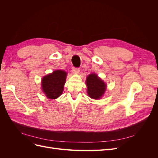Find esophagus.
Wrapping results in <instances>:
<instances>
[{
  "instance_id": "1",
  "label": "esophagus",
  "mask_w": 158,
  "mask_h": 158,
  "mask_svg": "<svg viewBox=\"0 0 158 158\" xmlns=\"http://www.w3.org/2000/svg\"><path fill=\"white\" fill-rule=\"evenodd\" d=\"M72 70H73V73H74V74H78L80 73V69L78 68L73 67V69H72Z\"/></svg>"
}]
</instances>
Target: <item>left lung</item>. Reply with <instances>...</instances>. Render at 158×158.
Returning <instances> with one entry per match:
<instances>
[{"label": "left lung", "mask_w": 158, "mask_h": 158, "mask_svg": "<svg viewBox=\"0 0 158 158\" xmlns=\"http://www.w3.org/2000/svg\"><path fill=\"white\" fill-rule=\"evenodd\" d=\"M86 85L88 95L91 98L95 99L101 98L106 88V84L95 74H91L88 76Z\"/></svg>", "instance_id": "obj_1"}]
</instances>
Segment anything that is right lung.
Returning <instances> with one entry per match:
<instances>
[{"label":"right lung","instance_id":"add662e5","mask_svg":"<svg viewBox=\"0 0 158 158\" xmlns=\"http://www.w3.org/2000/svg\"><path fill=\"white\" fill-rule=\"evenodd\" d=\"M66 75L67 74L63 70H55L43 78L42 89L47 98L54 99L62 94Z\"/></svg>","mask_w":158,"mask_h":158}]
</instances>
